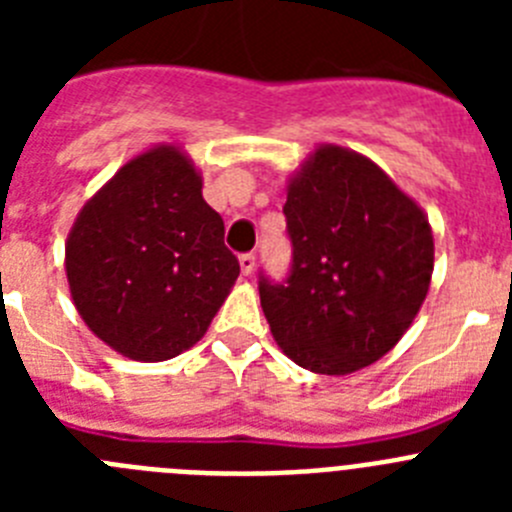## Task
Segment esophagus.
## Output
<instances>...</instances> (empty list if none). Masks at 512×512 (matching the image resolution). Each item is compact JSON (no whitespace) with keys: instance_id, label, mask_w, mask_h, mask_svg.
I'll use <instances>...</instances> for the list:
<instances>
[{"instance_id":"esophagus-1","label":"esophagus","mask_w":512,"mask_h":512,"mask_svg":"<svg viewBox=\"0 0 512 512\" xmlns=\"http://www.w3.org/2000/svg\"><path fill=\"white\" fill-rule=\"evenodd\" d=\"M238 261H241V271L248 277V274L253 271V266H256V256H253V253H243Z\"/></svg>"}]
</instances>
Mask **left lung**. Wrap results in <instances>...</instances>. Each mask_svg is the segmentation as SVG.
<instances>
[{
	"label": "left lung",
	"mask_w": 512,
	"mask_h": 512,
	"mask_svg": "<svg viewBox=\"0 0 512 512\" xmlns=\"http://www.w3.org/2000/svg\"><path fill=\"white\" fill-rule=\"evenodd\" d=\"M284 284L259 282L271 336L302 369L359 372L397 346L433 274L423 207L372 158L323 143L289 176Z\"/></svg>",
	"instance_id": "obj_1"
}]
</instances>
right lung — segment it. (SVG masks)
I'll return each instance as SVG.
<instances>
[{"mask_svg":"<svg viewBox=\"0 0 512 512\" xmlns=\"http://www.w3.org/2000/svg\"><path fill=\"white\" fill-rule=\"evenodd\" d=\"M182 146L161 143L117 169L66 238L71 300L99 341L133 361L192 348L241 266Z\"/></svg>","mask_w":512,"mask_h":512,"instance_id":"add662e5","label":"right lung"}]
</instances>
